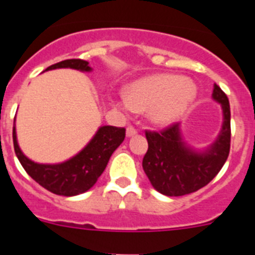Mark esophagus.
<instances>
[{"instance_id":"1","label":"esophagus","mask_w":255,"mask_h":255,"mask_svg":"<svg viewBox=\"0 0 255 255\" xmlns=\"http://www.w3.org/2000/svg\"><path fill=\"white\" fill-rule=\"evenodd\" d=\"M135 134H136V129H134L132 126H128V128H126V136H128V138L134 136Z\"/></svg>"}]
</instances>
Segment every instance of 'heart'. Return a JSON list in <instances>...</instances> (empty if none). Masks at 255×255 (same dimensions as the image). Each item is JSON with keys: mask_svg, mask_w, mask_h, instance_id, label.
Returning <instances> with one entry per match:
<instances>
[{"mask_svg": "<svg viewBox=\"0 0 255 255\" xmlns=\"http://www.w3.org/2000/svg\"><path fill=\"white\" fill-rule=\"evenodd\" d=\"M193 80L175 74H153L126 87L125 97L114 103L121 111L147 112L155 126H167L182 116L197 98Z\"/></svg>", "mask_w": 255, "mask_h": 255, "instance_id": "heart-1", "label": "heart"}]
</instances>
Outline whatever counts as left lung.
<instances>
[{"mask_svg": "<svg viewBox=\"0 0 255 255\" xmlns=\"http://www.w3.org/2000/svg\"><path fill=\"white\" fill-rule=\"evenodd\" d=\"M212 98L222 108V126L217 138L204 149H195L182 136L181 124L161 132L147 131L148 150L143 170L157 191L167 197H181L199 190L220 172L230 153L231 126L227 96L217 84Z\"/></svg>", "mask_w": 255, "mask_h": 255, "instance_id": "1", "label": "left lung"}]
</instances>
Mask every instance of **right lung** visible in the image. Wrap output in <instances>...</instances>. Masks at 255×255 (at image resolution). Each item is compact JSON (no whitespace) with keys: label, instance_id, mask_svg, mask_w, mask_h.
Wrapping results in <instances>:
<instances>
[{"label":"right lung","instance_id":"obj_1","mask_svg":"<svg viewBox=\"0 0 255 255\" xmlns=\"http://www.w3.org/2000/svg\"><path fill=\"white\" fill-rule=\"evenodd\" d=\"M55 69H74L83 73H91L93 70L88 61L80 58L61 61L47 67L44 71ZM12 139L17 159L31 179L53 194L74 197L83 194L96 184L112 153L125 139V129L110 125L101 126L80 152L60 163H38L28 158L20 149L15 126Z\"/></svg>","mask_w":255,"mask_h":255}]
</instances>
